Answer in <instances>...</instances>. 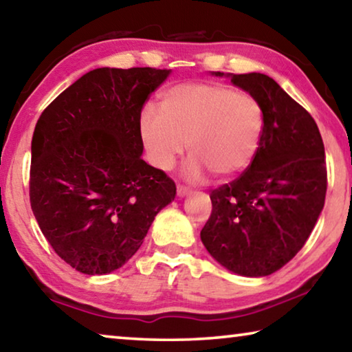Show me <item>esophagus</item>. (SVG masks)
Listing matches in <instances>:
<instances>
[{"instance_id":"obj_1","label":"esophagus","mask_w":352,"mask_h":352,"mask_svg":"<svg viewBox=\"0 0 352 352\" xmlns=\"http://www.w3.org/2000/svg\"><path fill=\"white\" fill-rule=\"evenodd\" d=\"M189 194V189L182 186V184H177V195L178 197H184V195Z\"/></svg>"}]
</instances>
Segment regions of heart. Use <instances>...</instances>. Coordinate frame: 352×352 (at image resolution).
<instances>
[{
	"mask_svg": "<svg viewBox=\"0 0 352 352\" xmlns=\"http://www.w3.org/2000/svg\"><path fill=\"white\" fill-rule=\"evenodd\" d=\"M262 130L259 100L223 83H178L163 93L162 113L146 107L140 118L142 144L158 169L174 168L188 142L190 180L208 170L219 178L241 174L258 152Z\"/></svg>",
	"mask_w": 352,
	"mask_h": 352,
	"instance_id": "1",
	"label": "heart"
}]
</instances>
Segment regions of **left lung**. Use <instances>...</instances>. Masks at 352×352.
<instances>
[{
	"mask_svg": "<svg viewBox=\"0 0 352 352\" xmlns=\"http://www.w3.org/2000/svg\"><path fill=\"white\" fill-rule=\"evenodd\" d=\"M231 82L259 100L264 130L248 168L211 192L200 237L225 269L267 276L305 247L323 210L324 144L311 113L272 77L231 74Z\"/></svg>",
	"mask_w": 352,
	"mask_h": 352,
	"instance_id": "8db88e82",
	"label": "left lung"
}]
</instances>
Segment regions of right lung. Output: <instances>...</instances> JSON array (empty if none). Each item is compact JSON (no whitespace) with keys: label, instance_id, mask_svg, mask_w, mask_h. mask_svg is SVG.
I'll return each mask as SVG.
<instances>
[{"label":"right lung","instance_id":"obj_1","mask_svg":"<svg viewBox=\"0 0 352 352\" xmlns=\"http://www.w3.org/2000/svg\"><path fill=\"white\" fill-rule=\"evenodd\" d=\"M169 69L98 68L41 113L31 144L29 199L52 250L85 275L138 252L175 183L141 158V110Z\"/></svg>","mask_w":352,"mask_h":352}]
</instances>
